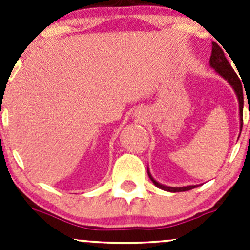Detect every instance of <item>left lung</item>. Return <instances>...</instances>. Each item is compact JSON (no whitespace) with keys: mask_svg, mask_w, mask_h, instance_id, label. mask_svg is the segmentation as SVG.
<instances>
[{"mask_svg":"<svg viewBox=\"0 0 250 250\" xmlns=\"http://www.w3.org/2000/svg\"><path fill=\"white\" fill-rule=\"evenodd\" d=\"M213 48H211V55L210 60H209V64L210 66L220 75L221 77L225 78L229 83H230L231 87L233 88L234 93H236L237 98H238L239 103V111H241V130L242 125H243V120H242V109H243V87H242L241 80H239L238 76H237L236 72L233 71L232 66L229 62V60L226 59L225 54H224V50L221 49V47L219 46L216 42H213ZM148 176H150L151 181L157 186L158 188H162L165 191H169V192H181V191H188L195 188L197 185H190V186H184V188H170V186H165L162 184L157 183L155 179L151 176L150 172L147 170Z\"/></svg>","mask_w":250,"mask_h":250,"instance_id":"8db88e82","label":"left lung"}]
</instances>
